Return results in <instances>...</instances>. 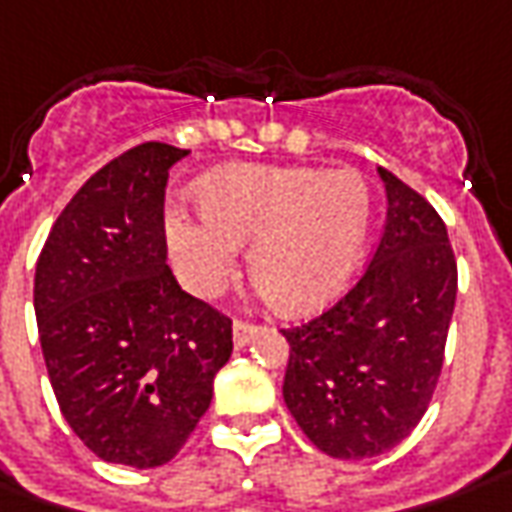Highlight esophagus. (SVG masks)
I'll return each mask as SVG.
<instances>
[{
  "label": "esophagus",
  "instance_id": "obj_1",
  "mask_svg": "<svg viewBox=\"0 0 512 512\" xmlns=\"http://www.w3.org/2000/svg\"><path fill=\"white\" fill-rule=\"evenodd\" d=\"M257 336V325L252 322H243V319H235V325H232V342L235 347H246V344L252 342Z\"/></svg>",
  "mask_w": 512,
  "mask_h": 512
}]
</instances>
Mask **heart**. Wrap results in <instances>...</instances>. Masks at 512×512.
Wrapping results in <instances>:
<instances>
[{
    "label": "heart",
    "instance_id": "heart-1",
    "mask_svg": "<svg viewBox=\"0 0 512 512\" xmlns=\"http://www.w3.org/2000/svg\"><path fill=\"white\" fill-rule=\"evenodd\" d=\"M201 218L173 215L168 241L187 285L212 297L246 249V274L280 314L322 308L353 277L373 198L356 170L249 165L198 187Z\"/></svg>",
    "mask_w": 512,
    "mask_h": 512
}]
</instances>
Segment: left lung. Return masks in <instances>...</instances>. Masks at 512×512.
Segmentation results:
<instances>
[{"label": "left lung", "instance_id": "obj_1", "mask_svg": "<svg viewBox=\"0 0 512 512\" xmlns=\"http://www.w3.org/2000/svg\"><path fill=\"white\" fill-rule=\"evenodd\" d=\"M387 224L358 283L322 316L283 330V398L297 426L336 460L395 448L429 409L457 302L443 218L389 170Z\"/></svg>", "mask_w": 512, "mask_h": 512}]
</instances>
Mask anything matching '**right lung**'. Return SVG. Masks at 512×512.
I'll return each instance as SVG.
<instances>
[{
    "label": "right lung",
    "mask_w": 512,
    "mask_h": 512,
    "mask_svg": "<svg viewBox=\"0 0 512 512\" xmlns=\"http://www.w3.org/2000/svg\"><path fill=\"white\" fill-rule=\"evenodd\" d=\"M190 151L142 142L72 196L36 263L38 339L69 429L100 460L170 462L210 409L232 319L168 266L165 184Z\"/></svg>",
    "instance_id": "right-lung-1"
}]
</instances>
